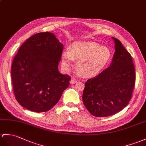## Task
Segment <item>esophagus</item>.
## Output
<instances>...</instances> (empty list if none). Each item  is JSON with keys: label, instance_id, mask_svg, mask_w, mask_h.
I'll return each mask as SVG.
<instances>
[{"label": "esophagus", "instance_id": "esophagus-1", "mask_svg": "<svg viewBox=\"0 0 146 146\" xmlns=\"http://www.w3.org/2000/svg\"><path fill=\"white\" fill-rule=\"evenodd\" d=\"M76 83V80H74V79H72L70 80V84H73L74 83Z\"/></svg>", "mask_w": 146, "mask_h": 146}]
</instances>
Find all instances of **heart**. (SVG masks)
<instances>
[{
	"label": "heart",
	"mask_w": 146,
	"mask_h": 146,
	"mask_svg": "<svg viewBox=\"0 0 146 146\" xmlns=\"http://www.w3.org/2000/svg\"><path fill=\"white\" fill-rule=\"evenodd\" d=\"M111 58V52L106 46L91 42H75L70 49L62 53V64L64 70L68 72L76 60L77 73H83L87 76H92L99 73Z\"/></svg>",
	"instance_id": "b5f03b06"
}]
</instances>
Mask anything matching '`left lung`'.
Instances as JSON below:
<instances>
[{"label": "left lung", "instance_id": "1", "mask_svg": "<svg viewBox=\"0 0 146 146\" xmlns=\"http://www.w3.org/2000/svg\"><path fill=\"white\" fill-rule=\"evenodd\" d=\"M112 38L115 52L110 66L88 80L83 93L84 105L96 117L110 116L124 109L131 99L135 85L131 55L119 40Z\"/></svg>", "mask_w": 146, "mask_h": 146}]
</instances>
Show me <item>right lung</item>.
I'll return each instance as SVG.
<instances>
[{"label":"right lung","instance_id":"1","mask_svg":"<svg viewBox=\"0 0 146 146\" xmlns=\"http://www.w3.org/2000/svg\"><path fill=\"white\" fill-rule=\"evenodd\" d=\"M63 45L52 33H38L20 47L11 69L15 99L36 113L48 111L58 102L71 77L58 69Z\"/></svg>","mask_w":146,"mask_h":146}]
</instances>
